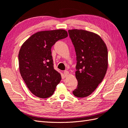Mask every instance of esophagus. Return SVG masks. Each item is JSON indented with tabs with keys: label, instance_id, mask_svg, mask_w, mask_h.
I'll list each match as a JSON object with an SVG mask.
<instances>
[{
	"label": "esophagus",
	"instance_id": "1",
	"mask_svg": "<svg viewBox=\"0 0 128 128\" xmlns=\"http://www.w3.org/2000/svg\"><path fill=\"white\" fill-rule=\"evenodd\" d=\"M69 72H68V71H66V70H65V71L64 72V76L65 77H66V76H68V75H69Z\"/></svg>",
	"mask_w": 128,
	"mask_h": 128
}]
</instances>
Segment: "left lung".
<instances>
[{"label": "left lung", "mask_w": 128, "mask_h": 128, "mask_svg": "<svg viewBox=\"0 0 128 128\" xmlns=\"http://www.w3.org/2000/svg\"><path fill=\"white\" fill-rule=\"evenodd\" d=\"M76 55L75 72L78 86L75 96H88L101 83L108 68V50L98 35L82 30L68 31Z\"/></svg>", "instance_id": "obj_1"}]
</instances>
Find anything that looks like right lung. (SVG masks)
Masks as SVG:
<instances>
[{"label":"right lung","instance_id":"right-lung-1","mask_svg":"<svg viewBox=\"0 0 128 128\" xmlns=\"http://www.w3.org/2000/svg\"><path fill=\"white\" fill-rule=\"evenodd\" d=\"M67 36L64 30L40 31L21 46L18 56L20 74L30 91L38 97L51 96L61 80L60 74L54 69L51 48Z\"/></svg>","mask_w":128,"mask_h":128}]
</instances>
